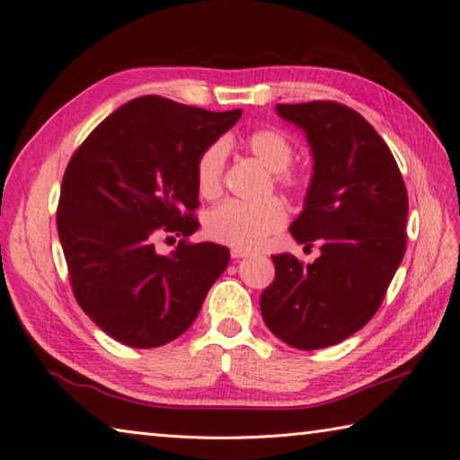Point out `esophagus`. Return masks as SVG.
I'll use <instances>...</instances> for the list:
<instances>
[{
  "mask_svg": "<svg viewBox=\"0 0 460 460\" xmlns=\"http://www.w3.org/2000/svg\"><path fill=\"white\" fill-rule=\"evenodd\" d=\"M230 255H232L234 259H243V257L252 255V252H249V249H245V247H232V249H230Z\"/></svg>",
  "mask_w": 460,
  "mask_h": 460,
  "instance_id": "obj_1",
  "label": "esophagus"
}]
</instances>
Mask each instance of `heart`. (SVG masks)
I'll return each instance as SVG.
<instances>
[{
	"label": "heart",
	"instance_id": "1",
	"mask_svg": "<svg viewBox=\"0 0 460 460\" xmlns=\"http://www.w3.org/2000/svg\"><path fill=\"white\" fill-rule=\"evenodd\" d=\"M245 149L276 174V182L282 188L296 190L301 178L288 166L291 163V144L278 130H257L247 136ZM226 163V146L222 142L207 147L196 166V182L203 198H217L222 190V172ZM288 218V207L280 199H267L261 203H245L230 199L211 208L205 217V230L208 238L235 247H259L269 235L280 230Z\"/></svg>",
	"mask_w": 460,
	"mask_h": 460
}]
</instances>
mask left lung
I'll return each mask as SVG.
<instances>
[{"mask_svg":"<svg viewBox=\"0 0 460 460\" xmlns=\"http://www.w3.org/2000/svg\"><path fill=\"white\" fill-rule=\"evenodd\" d=\"M274 109L311 149V182L289 232L305 247L316 242L320 257L303 267L291 253L272 255L276 276L261 313L284 343L323 349L378 311L405 255L407 190L392 151L357 111L332 102Z\"/></svg>","mask_w":460,"mask_h":460,"instance_id":"left-lung-1","label":"left lung"}]
</instances>
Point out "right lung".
I'll return each instance as SVG.
<instances>
[{"mask_svg":"<svg viewBox=\"0 0 460 460\" xmlns=\"http://www.w3.org/2000/svg\"><path fill=\"white\" fill-rule=\"evenodd\" d=\"M159 95L137 97L107 117L68 163L58 232L75 297L111 338L151 349L193 324L225 272L228 247L186 243L163 255V234L191 235L199 222L196 166L240 120Z\"/></svg>","mask_w":460,"mask_h":460,"instance_id":"right-lung-1","label":"right lung"}]
</instances>
